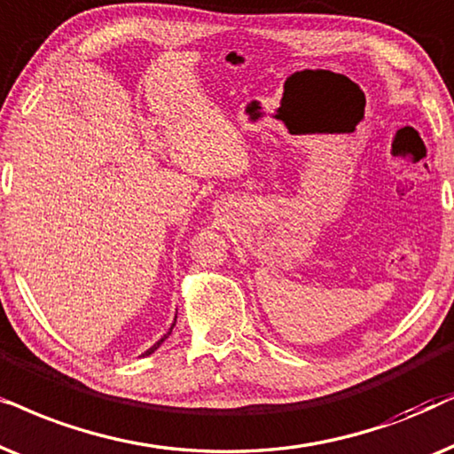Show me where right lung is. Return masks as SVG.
<instances>
[{"label": "right lung", "mask_w": 454, "mask_h": 454, "mask_svg": "<svg viewBox=\"0 0 454 454\" xmlns=\"http://www.w3.org/2000/svg\"><path fill=\"white\" fill-rule=\"evenodd\" d=\"M174 325H176V317H174V324L170 325V330H168V332H166V334H164V336H161V338H160V340H157V342L153 344V347H151V348H147V350H145V353L141 355V357H147V355H151V353H153V350H157V348H160V344H161V342H164V340H166V338L172 334V328H174Z\"/></svg>", "instance_id": "right-lung-1"}]
</instances>
